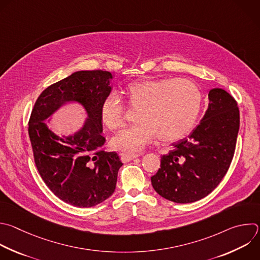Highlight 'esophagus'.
I'll use <instances>...</instances> for the list:
<instances>
[{
    "mask_svg": "<svg viewBox=\"0 0 260 260\" xmlns=\"http://www.w3.org/2000/svg\"><path fill=\"white\" fill-rule=\"evenodd\" d=\"M139 156H140V154H136V153H125V152L120 153V158L123 162H128Z\"/></svg>",
    "mask_w": 260,
    "mask_h": 260,
    "instance_id": "esophagus-1",
    "label": "esophagus"
}]
</instances>
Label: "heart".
I'll list each match as a JSON object with an SVG mask.
<instances>
[{"label":"heart","mask_w":260,"mask_h":260,"mask_svg":"<svg viewBox=\"0 0 260 260\" xmlns=\"http://www.w3.org/2000/svg\"><path fill=\"white\" fill-rule=\"evenodd\" d=\"M124 94L128 105L138 108V123L113 137L111 145L120 151H140L156 136L165 143L182 139L195 124L202 105L198 86L184 78L138 80L126 86ZM100 118L112 131L124 124V108L115 95L102 101Z\"/></svg>","instance_id":"heart-1"}]
</instances>
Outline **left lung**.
Listing matches in <instances>:
<instances>
[{"mask_svg": "<svg viewBox=\"0 0 260 260\" xmlns=\"http://www.w3.org/2000/svg\"><path fill=\"white\" fill-rule=\"evenodd\" d=\"M208 98L199 125L171 145L151 178L154 190L169 201L191 203L206 197L219 185L233 160L240 126L238 104L222 89L210 90Z\"/></svg>", "mask_w": 260, "mask_h": 260, "instance_id": "8db88e82", "label": "left lung"}]
</instances>
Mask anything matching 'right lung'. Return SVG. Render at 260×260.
Masks as SVG:
<instances>
[{
	"label": "right lung",
	"mask_w": 260,
	"mask_h": 260,
	"mask_svg": "<svg viewBox=\"0 0 260 260\" xmlns=\"http://www.w3.org/2000/svg\"><path fill=\"white\" fill-rule=\"evenodd\" d=\"M112 74L103 70L77 71L51 84L39 96L28 121L36 166L48 188L62 201L88 208L109 198L122 162L105 152L100 118L102 101L110 94ZM67 102L80 104L88 114L73 136L58 137L43 121Z\"/></svg>",
	"instance_id": "right-lung-1"
}]
</instances>
